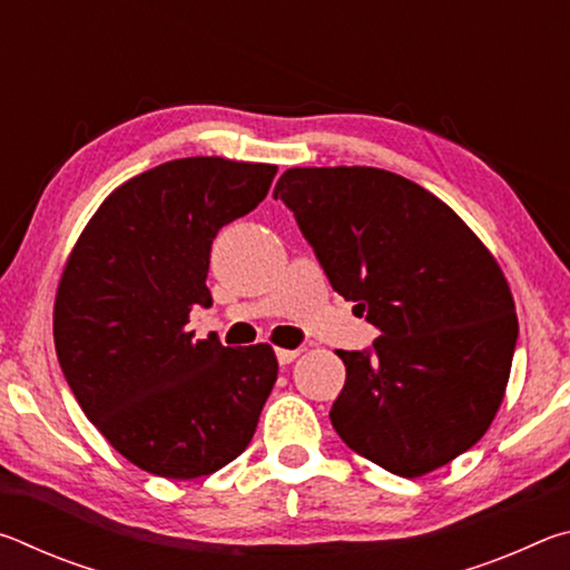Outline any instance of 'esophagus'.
Masks as SVG:
<instances>
[{
  "mask_svg": "<svg viewBox=\"0 0 570 570\" xmlns=\"http://www.w3.org/2000/svg\"><path fill=\"white\" fill-rule=\"evenodd\" d=\"M296 356H298V350H276L278 364H292Z\"/></svg>",
  "mask_w": 570,
  "mask_h": 570,
  "instance_id": "34e87169",
  "label": "esophagus"
}]
</instances>
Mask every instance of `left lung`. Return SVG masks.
Instances as JSON below:
<instances>
[{"instance_id": "obj_1", "label": "left lung", "mask_w": 570, "mask_h": 570, "mask_svg": "<svg viewBox=\"0 0 570 570\" xmlns=\"http://www.w3.org/2000/svg\"><path fill=\"white\" fill-rule=\"evenodd\" d=\"M274 198L334 292L380 330L372 350L336 352V435L400 478L470 450L503 402L518 342L493 254L438 196L382 168H288Z\"/></svg>"}]
</instances>
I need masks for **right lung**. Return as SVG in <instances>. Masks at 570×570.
<instances>
[{
  "mask_svg": "<svg viewBox=\"0 0 570 570\" xmlns=\"http://www.w3.org/2000/svg\"><path fill=\"white\" fill-rule=\"evenodd\" d=\"M276 166L168 160L115 188L77 238L57 286L55 346L82 412L132 465L190 480L248 448L274 390L268 344L193 340L210 306V244L266 198Z\"/></svg>",
  "mask_w": 570,
  "mask_h": 570,
  "instance_id": "obj_1",
  "label": "right lung"
}]
</instances>
